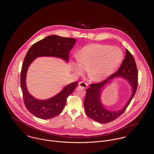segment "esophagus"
<instances>
[{"label": "esophagus", "mask_w": 154, "mask_h": 154, "mask_svg": "<svg viewBox=\"0 0 154 154\" xmlns=\"http://www.w3.org/2000/svg\"><path fill=\"white\" fill-rule=\"evenodd\" d=\"M88 86V84L84 82H80L79 83V88H86Z\"/></svg>", "instance_id": "esophagus-1"}]
</instances>
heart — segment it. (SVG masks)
Returning a JSON list of instances; mask_svg holds the SVG:
<instances>
[{
    "label": "heart",
    "instance_id": "obj_1",
    "mask_svg": "<svg viewBox=\"0 0 154 154\" xmlns=\"http://www.w3.org/2000/svg\"><path fill=\"white\" fill-rule=\"evenodd\" d=\"M124 54L118 47L109 45L89 44L80 51V58L73 64L76 73L88 70L92 80L102 82L114 73L121 65Z\"/></svg>",
    "mask_w": 154,
    "mask_h": 154
}]
</instances>
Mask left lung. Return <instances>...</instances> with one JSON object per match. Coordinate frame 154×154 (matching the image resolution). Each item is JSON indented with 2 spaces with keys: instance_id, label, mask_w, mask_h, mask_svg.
Returning <instances> with one entry per match:
<instances>
[{
  "instance_id": "8db88e82",
  "label": "left lung",
  "mask_w": 154,
  "mask_h": 154,
  "mask_svg": "<svg viewBox=\"0 0 154 154\" xmlns=\"http://www.w3.org/2000/svg\"><path fill=\"white\" fill-rule=\"evenodd\" d=\"M121 77L127 80L132 87V95L125 107L117 111L107 110L101 102V95L103 88L112 79ZM138 74L135 60L131 53L126 50V56L118 70L111 75L106 80L99 83L90 84L86 89L87 93L84 100V109L87 116L100 124L111 122L124 112L132 101L137 88Z\"/></svg>"
}]
</instances>
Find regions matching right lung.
<instances>
[{"label":"right lung","instance_id":"add662e5","mask_svg":"<svg viewBox=\"0 0 154 154\" xmlns=\"http://www.w3.org/2000/svg\"><path fill=\"white\" fill-rule=\"evenodd\" d=\"M76 39L51 35L33 44L27 52L22 63L21 72V87L26 109L37 118L47 119L59 115L64 109L67 98L78 84L72 82L53 97L46 100L37 99L29 93L26 85V73L31 63L40 57H53L68 62L69 52L75 44Z\"/></svg>","mask_w":154,"mask_h":154}]
</instances>
